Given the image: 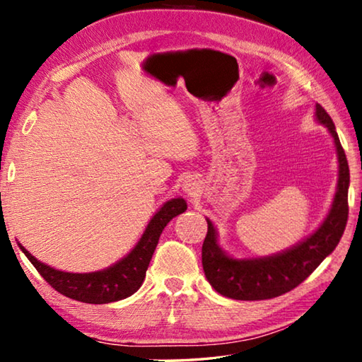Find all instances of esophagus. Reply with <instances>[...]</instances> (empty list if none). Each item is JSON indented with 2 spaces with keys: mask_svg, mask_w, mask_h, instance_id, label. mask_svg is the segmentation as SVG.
<instances>
[{
  "mask_svg": "<svg viewBox=\"0 0 362 362\" xmlns=\"http://www.w3.org/2000/svg\"><path fill=\"white\" fill-rule=\"evenodd\" d=\"M200 189H202V181L199 180V177L189 176L185 181H182V192L187 194L189 197L197 195L200 192Z\"/></svg>",
  "mask_w": 362,
  "mask_h": 362,
  "instance_id": "34e87169",
  "label": "esophagus"
}]
</instances>
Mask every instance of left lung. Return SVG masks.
I'll return each instance as SVG.
<instances>
[{
	"mask_svg": "<svg viewBox=\"0 0 362 362\" xmlns=\"http://www.w3.org/2000/svg\"><path fill=\"white\" fill-rule=\"evenodd\" d=\"M316 122L332 136L339 160V180L327 216L312 235L272 256L237 259L221 248L218 230L206 218L208 232L202 246V264L214 291L235 300H264L278 297L305 280L331 255L344 235L348 219L350 168L335 125L321 105L315 106Z\"/></svg>",
	"mask_w": 362,
	"mask_h": 362,
	"instance_id": "1",
	"label": "left lung"
}]
</instances>
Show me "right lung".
<instances>
[{"mask_svg": "<svg viewBox=\"0 0 362 362\" xmlns=\"http://www.w3.org/2000/svg\"><path fill=\"white\" fill-rule=\"evenodd\" d=\"M186 210L187 204L185 199L176 197L165 202L154 216L151 218L141 238L138 240V243L133 246L129 255L124 256L116 264L110 265V267L88 272V274H73V272L57 270L47 264L37 261L21 243H18V248L35 265V269L40 272L44 280L55 291H59L60 294L84 303L117 302L135 294L141 286L146 270L149 267L152 255H154L165 226Z\"/></svg>", "mask_w": 362, "mask_h": 362, "instance_id": "add662e5", "label": "right lung"}]
</instances>
